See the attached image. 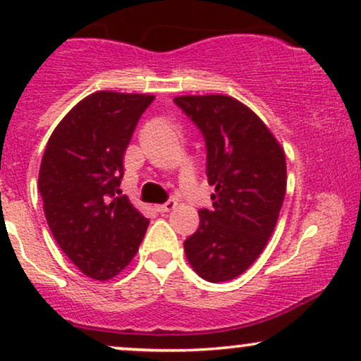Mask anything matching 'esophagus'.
Masks as SVG:
<instances>
[{
    "instance_id": "obj_1",
    "label": "esophagus",
    "mask_w": 361,
    "mask_h": 361,
    "mask_svg": "<svg viewBox=\"0 0 361 361\" xmlns=\"http://www.w3.org/2000/svg\"><path fill=\"white\" fill-rule=\"evenodd\" d=\"M176 205H178V204H176V200H168L166 204H163V205H156V210H157V212L164 214V212H169V210L175 209Z\"/></svg>"
}]
</instances>
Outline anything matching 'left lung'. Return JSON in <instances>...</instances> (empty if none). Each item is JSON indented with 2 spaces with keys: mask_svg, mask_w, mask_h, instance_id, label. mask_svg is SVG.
Masks as SVG:
<instances>
[{
  "mask_svg": "<svg viewBox=\"0 0 361 361\" xmlns=\"http://www.w3.org/2000/svg\"><path fill=\"white\" fill-rule=\"evenodd\" d=\"M175 103L207 144L212 210L183 243L190 267L212 283L233 280L258 259L275 231L287 190L283 147L250 106L227 94H185Z\"/></svg>",
  "mask_w": 361,
  "mask_h": 361,
  "instance_id": "8db88e82",
  "label": "left lung"
}]
</instances>
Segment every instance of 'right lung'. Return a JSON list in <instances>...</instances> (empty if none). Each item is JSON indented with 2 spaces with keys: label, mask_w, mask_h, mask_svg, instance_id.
<instances>
[{
  "label": "right lung",
  "mask_w": 361,
  "mask_h": 361,
  "mask_svg": "<svg viewBox=\"0 0 361 361\" xmlns=\"http://www.w3.org/2000/svg\"><path fill=\"white\" fill-rule=\"evenodd\" d=\"M154 97L97 91L54 128L39 192L54 239L86 276L106 281L137 255L149 219L118 195L123 154Z\"/></svg>",
  "instance_id": "1"
}]
</instances>
